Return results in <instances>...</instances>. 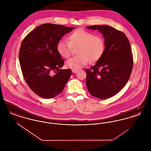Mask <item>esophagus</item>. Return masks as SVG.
<instances>
[{
    "instance_id": "34e87169",
    "label": "esophagus",
    "mask_w": 151,
    "mask_h": 151,
    "mask_svg": "<svg viewBox=\"0 0 151 151\" xmlns=\"http://www.w3.org/2000/svg\"><path fill=\"white\" fill-rule=\"evenodd\" d=\"M78 70H75V69H72V71L73 73H76V72H78Z\"/></svg>"
}]
</instances>
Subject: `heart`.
<instances>
[{"label": "heart", "mask_w": 151, "mask_h": 151, "mask_svg": "<svg viewBox=\"0 0 151 151\" xmlns=\"http://www.w3.org/2000/svg\"><path fill=\"white\" fill-rule=\"evenodd\" d=\"M68 41L62 39L58 41L57 50L62 57L71 55L72 47H77L79 54L68 59L65 65L68 68L79 70L88 64L91 60L96 62L100 59L105 50L104 39L100 36H94L83 29L75 30L68 37Z\"/></svg>", "instance_id": "heart-1"}]
</instances>
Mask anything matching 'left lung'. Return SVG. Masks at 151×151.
<instances>
[{
	"label": "left lung",
	"instance_id": "8db88e82",
	"mask_svg": "<svg viewBox=\"0 0 151 151\" xmlns=\"http://www.w3.org/2000/svg\"><path fill=\"white\" fill-rule=\"evenodd\" d=\"M103 35L105 50L92 68L86 69V85L89 93L100 99L110 98L125 86L133 67L129 41L119 30L109 25H93Z\"/></svg>",
	"mask_w": 151,
	"mask_h": 151
}]
</instances>
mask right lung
<instances>
[{
	"label": "right lung",
	"mask_w": 151,
	"mask_h": 151,
	"mask_svg": "<svg viewBox=\"0 0 151 151\" xmlns=\"http://www.w3.org/2000/svg\"><path fill=\"white\" fill-rule=\"evenodd\" d=\"M73 27L44 24L31 31L22 42L19 61L29 88L38 96L51 99L60 93L71 75L62 70L64 61L57 50L59 40Z\"/></svg>",
	"instance_id": "add662e5"
}]
</instances>
